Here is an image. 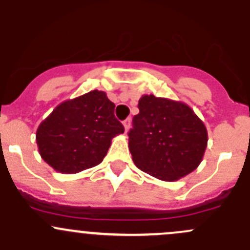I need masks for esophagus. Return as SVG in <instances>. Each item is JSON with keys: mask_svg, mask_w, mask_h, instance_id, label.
<instances>
[{"mask_svg": "<svg viewBox=\"0 0 250 250\" xmlns=\"http://www.w3.org/2000/svg\"><path fill=\"white\" fill-rule=\"evenodd\" d=\"M123 125H125V132H128V130H129V128H130V125H132V120H130V118H127V120H125V121H123Z\"/></svg>", "mask_w": 250, "mask_h": 250, "instance_id": "esophagus-1", "label": "esophagus"}]
</instances>
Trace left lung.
Returning <instances> with one entry per match:
<instances>
[{
  "mask_svg": "<svg viewBox=\"0 0 250 250\" xmlns=\"http://www.w3.org/2000/svg\"><path fill=\"white\" fill-rule=\"evenodd\" d=\"M133 118L128 144L133 162L163 181H176L202 162L208 143L207 128L183 102L145 94Z\"/></svg>",
  "mask_w": 250,
  "mask_h": 250,
  "instance_id": "left-lung-1",
  "label": "left lung"
}]
</instances>
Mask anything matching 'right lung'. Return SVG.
Segmentation results:
<instances>
[{"label":"right lung","instance_id":"add662e5","mask_svg":"<svg viewBox=\"0 0 250 250\" xmlns=\"http://www.w3.org/2000/svg\"><path fill=\"white\" fill-rule=\"evenodd\" d=\"M113 111L115 104L102 90L62 102L37 128L41 157L62 174L80 173L102 163L112 138L125 132Z\"/></svg>","mask_w":250,"mask_h":250}]
</instances>
